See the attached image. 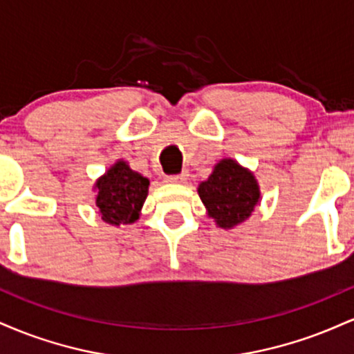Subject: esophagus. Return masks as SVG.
<instances>
[{
  "instance_id": "34e87169",
  "label": "esophagus",
  "mask_w": 354,
  "mask_h": 354,
  "mask_svg": "<svg viewBox=\"0 0 354 354\" xmlns=\"http://www.w3.org/2000/svg\"><path fill=\"white\" fill-rule=\"evenodd\" d=\"M166 181L168 183H178V185H183V183L188 181V173H181V174H176V176H168L166 178Z\"/></svg>"
}]
</instances>
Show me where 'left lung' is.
Instances as JSON below:
<instances>
[{
	"label": "left lung",
	"mask_w": 354,
	"mask_h": 354,
	"mask_svg": "<svg viewBox=\"0 0 354 354\" xmlns=\"http://www.w3.org/2000/svg\"><path fill=\"white\" fill-rule=\"evenodd\" d=\"M206 214L223 230H233L251 218L261 203V189L253 171L233 158H223L214 165L208 180L198 186Z\"/></svg>",
	"instance_id": "obj_1"
}]
</instances>
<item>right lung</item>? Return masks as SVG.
<instances>
[{"mask_svg": "<svg viewBox=\"0 0 354 354\" xmlns=\"http://www.w3.org/2000/svg\"><path fill=\"white\" fill-rule=\"evenodd\" d=\"M98 214L109 226L120 228L140 219L148 196L149 180L133 171L124 160H118L95 181Z\"/></svg>", "mask_w": 354, "mask_h": 354, "instance_id": "add662e5", "label": "right lung"}]
</instances>
